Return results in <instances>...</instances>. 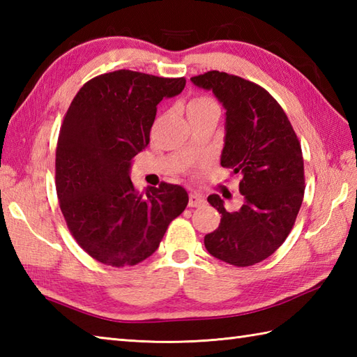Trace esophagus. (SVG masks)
<instances>
[{
    "mask_svg": "<svg viewBox=\"0 0 357 357\" xmlns=\"http://www.w3.org/2000/svg\"><path fill=\"white\" fill-rule=\"evenodd\" d=\"M206 202L199 193H190L188 195V207H199Z\"/></svg>",
    "mask_w": 357,
    "mask_h": 357,
    "instance_id": "esophagus-1",
    "label": "esophagus"
}]
</instances>
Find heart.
I'll list each match as a JSON object with an SVG mask.
<instances>
[{
    "label": "heart",
    "mask_w": 357,
    "mask_h": 357,
    "mask_svg": "<svg viewBox=\"0 0 357 357\" xmlns=\"http://www.w3.org/2000/svg\"><path fill=\"white\" fill-rule=\"evenodd\" d=\"M208 110H218V102L215 101V98H211L208 95H196L195 98H192L190 102H188V113H202ZM210 162V158H202L201 161L196 164V167L204 170L207 169Z\"/></svg>",
    "instance_id": "obj_1"
}]
</instances>
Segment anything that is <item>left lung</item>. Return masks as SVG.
Instances as JSON below:
<instances>
[{
    "mask_svg": "<svg viewBox=\"0 0 357 357\" xmlns=\"http://www.w3.org/2000/svg\"><path fill=\"white\" fill-rule=\"evenodd\" d=\"M192 81L213 90L224 105L221 165L239 174L244 196L236 211H227L219 195L208 196L221 224L204 244L218 259L248 267L275 253L293 229L305 192L301 142L284 109L256 82L218 70Z\"/></svg>",
    "mask_w": 357,
    "mask_h": 357,
    "instance_id": "obj_1",
    "label": "left lung"
}]
</instances>
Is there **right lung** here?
I'll list each match as a JSON object with an SVG mask.
<instances>
[{
    "mask_svg": "<svg viewBox=\"0 0 357 357\" xmlns=\"http://www.w3.org/2000/svg\"><path fill=\"white\" fill-rule=\"evenodd\" d=\"M184 87L185 78L115 70L87 81L66 112L55 159L59 208L98 262L119 268L147 259L187 207L181 185L161 183L142 195L128 176L150 142L156 105Z\"/></svg>",
    "mask_w": 357,
    "mask_h": 357,
    "instance_id": "add662e5",
    "label": "right lung"
}]
</instances>
